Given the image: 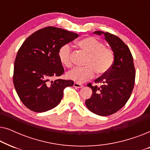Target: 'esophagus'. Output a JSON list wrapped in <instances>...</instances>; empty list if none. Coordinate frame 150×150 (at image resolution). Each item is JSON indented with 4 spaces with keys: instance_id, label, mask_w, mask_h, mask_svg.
<instances>
[{
    "instance_id": "obj_1",
    "label": "esophagus",
    "mask_w": 150,
    "mask_h": 150,
    "mask_svg": "<svg viewBox=\"0 0 150 150\" xmlns=\"http://www.w3.org/2000/svg\"><path fill=\"white\" fill-rule=\"evenodd\" d=\"M74 87L75 88H81L83 87V85H81V84H80V83H74Z\"/></svg>"
}]
</instances>
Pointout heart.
Instances as JSON below:
<instances>
[{
    "label": "heart",
    "instance_id": "1",
    "mask_svg": "<svg viewBox=\"0 0 150 150\" xmlns=\"http://www.w3.org/2000/svg\"><path fill=\"white\" fill-rule=\"evenodd\" d=\"M77 46L88 54L85 67H76L69 71L67 79L78 83H83L91 79L95 71L98 75L106 74L112 67L114 61L113 52L104 47L103 43L97 39L88 37L79 41ZM71 48L69 44H64L59 48L58 57L61 63L65 67H70Z\"/></svg>",
    "mask_w": 150,
    "mask_h": 150
}]
</instances>
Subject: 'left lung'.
I'll return each mask as SVG.
<instances>
[{"label":"left lung","mask_w":150,"mask_h":150,"mask_svg":"<svg viewBox=\"0 0 150 150\" xmlns=\"http://www.w3.org/2000/svg\"><path fill=\"white\" fill-rule=\"evenodd\" d=\"M98 35H104L114 54V62L110 69L97 79L100 87L91 88V97L85 100L89 110L100 116H107L120 110L130 97L134 85L135 69L130 49L118 37L103 31L93 32Z\"/></svg>","instance_id":"obj_1"}]
</instances>
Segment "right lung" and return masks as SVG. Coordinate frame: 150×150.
I'll return each mask as SVG.
<instances>
[{
	"instance_id": "right-lung-1",
	"label": "right lung",
	"mask_w": 150,
	"mask_h": 150,
	"mask_svg": "<svg viewBox=\"0 0 150 150\" xmlns=\"http://www.w3.org/2000/svg\"><path fill=\"white\" fill-rule=\"evenodd\" d=\"M79 37L60 28L48 26L38 30L24 41L14 62L13 81L22 103L37 112L52 109L60 103L63 89L74 81L57 79L64 72L58 51Z\"/></svg>"
}]
</instances>
